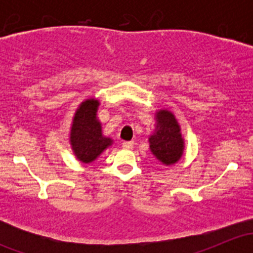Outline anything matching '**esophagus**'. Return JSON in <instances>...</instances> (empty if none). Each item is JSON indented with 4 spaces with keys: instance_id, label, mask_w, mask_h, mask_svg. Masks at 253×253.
<instances>
[{
    "instance_id": "obj_1",
    "label": "esophagus",
    "mask_w": 253,
    "mask_h": 253,
    "mask_svg": "<svg viewBox=\"0 0 253 253\" xmlns=\"http://www.w3.org/2000/svg\"><path fill=\"white\" fill-rule=\"evenodd\" d=\"M122 147H124L125 149H132V148H133V142H124L122 143Z\"/></svg>"
}]
</instances>
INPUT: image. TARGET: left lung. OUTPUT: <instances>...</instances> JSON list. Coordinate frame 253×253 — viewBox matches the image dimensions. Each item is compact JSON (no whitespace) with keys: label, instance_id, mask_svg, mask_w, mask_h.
<instances>
[{"label":"left lung","instance_id":"obj_1","mask_svg":"<svg viewBox=\"0 0 253 253\" xmlns=\"http://www.w3.org/2000/svg\"><path fill=\"white\" fill-rule=\"evenodd\" d=\"M155 121V129L149 137L150 152L163 164H175L182 157L185 149L180 125L169 110L157 111Z\"/></svg>","mask_w":253,"mask_h":253}]
</instances>
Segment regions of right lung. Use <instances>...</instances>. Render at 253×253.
<instances>
[{
	"label": "right lung",
	"instance_id": "right-lung-1",
	"mask_svg": "<svg viewBox=\"0 0 253 253\" xmlns=\"http://www.w3.org/2000/svg\"><path fill=\"white\" fill-rule=\"evenodd\" d=\"M99 101L86 99L79 105L71 127L70 143L78 160L94 162L104 150L112 144V139L103 136L101 124L96 119Z\"/></svg>",
	"mask_w": 253,
	"mask_h": 253
}]
</instances>
